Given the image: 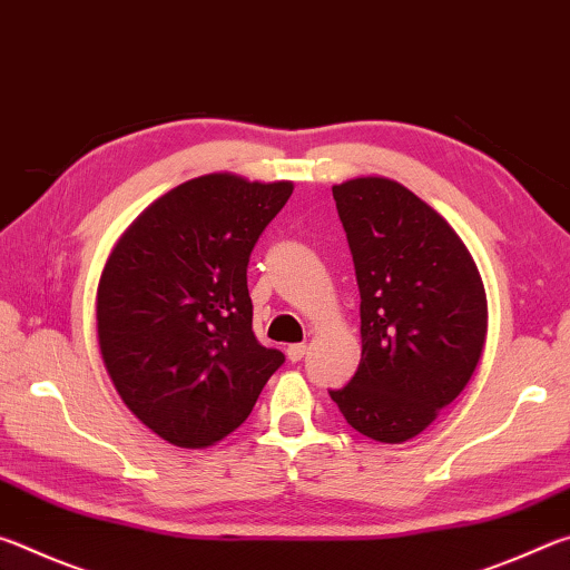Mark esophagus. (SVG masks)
<instances>
[{
	"label": "esophagus",
	"instance_id": "34e87169",
	"mask_svg": "<svg viewBox=\"0 0 570 570\" xmlns=\"http://www.w3.org/2000/svg\"><path fill=\"white\" fill-rule=\"evenodd\" d=\"M304 354H306V344H288V350H286L288 362H302Z\"/></svg>",
	"mask_w": 570,
	"mask_h": 570
}]
</instances>
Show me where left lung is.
Returning <instances> with one entry per match:
<instances>
[{
	"label": "left lung",
	"mask_w": 570,
	"mask_h": 570,
	"mask_svg": "<svg viewBox=\"0 0 570 570\" xmlns=\"http://www.w3.org/2000/svg\"><path fill=\"white\" fill-rule=\"evenodd\" d=\"M332 193L362 296V362L330 394L356 432L394 445L465 390L485 346V286L448 220L402 183L366 176Z\"/></svg>",
	"instance_id": "8db88e82"
}]
</instances>
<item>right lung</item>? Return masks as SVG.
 Returning <instances> with one entry per match:
<instances>
[{"label": "right lung", "instance_id": "obj_1", "mask_svg": "<svg viewBox=\"0 0 570 570\" xmlns=\"http://www.w3.org/2000/svg\"><path fill=\"white\" fill-rule=\"evenodd\" d=\"M294 183L210 173L132 220L98 286L115 390L158 438L208 448L244 422L284 354L258 344L246 268Z\"/></svg>", "mask_w": 570, "mask_h": 570}]
</instances>
